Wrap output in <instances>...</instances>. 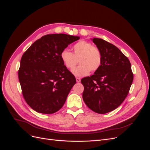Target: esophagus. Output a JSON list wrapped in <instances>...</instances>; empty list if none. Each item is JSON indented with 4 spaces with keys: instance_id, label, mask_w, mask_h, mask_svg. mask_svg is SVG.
<instances>
[{
    "instance_id": "obj_1",
    "label": "esophagus",
    "mask_w": 150,
    "mask_h": 150,
    "mask_svg": "<svg viewBox=\"0 0 150 150\" xmlns=\"http://www.w3.org/2000/svg\"><path fill=\"white\" fill-rule=\"evenodd\" d=\"M76 82H77V83H80V82H81V79H80V78H76Z\"/></svg>"
}]
</instances>
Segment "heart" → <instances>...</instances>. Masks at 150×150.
<instances>
[{"label":"heart","instance_id":"1","mask_svg":"<svg viewBox=\"0 0 150 150\" xmlns=\"http://www.w3.org/2000/svg\"><path fill=\"white\" fill-rule=\"evenodd\" d=\"M73 52L67 49L62 50L61 59L68 69L73 68L78 62L79 65L72 70V73L77 77L88 75L90 71H96L101 64V54L96 46L86 40H80L72 47Z\"/></svg>","mask_w":150,"mask_h":150}]
</instances>
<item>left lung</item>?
<instances>
[{"mask_svg":"<svg viewBox=\"0 0 150 150\" xmlns=\"http://www.w3.org/2000/svg\"><path fill=\"white\" fill-rule=\"evenodd\" d=\"M101 54V64L93 75L81 82L83 98L88 107L99 114L112 111L128 95L133 81L131 63L114 45L102 39H91Z\"/></svg>","mask_w":150,"mask_h":150,"instance_id":"8db88e82","label":"left lung"}]
</instances>
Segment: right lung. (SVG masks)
<instances>
[{
	"label": "right lung",
	"instance_id": "add662e5",
	"mask_svg": "<svg viewBox=\"0 0 150 150\" xmlns=\"http://www.w3.org/2000/svg\"><path fill=\"white\" fill-rule=\"evenodd\" d=\"M79 36L47 34L35 41L22 56L18 76L24 99L34 111L52 114L66 102L76 84L60 54Z\"/></svg>",
	"mask_w": 150,
	"mask_h": 150
}]
</instances>
